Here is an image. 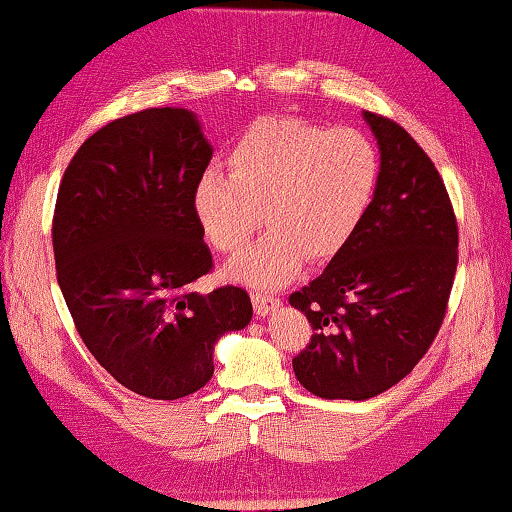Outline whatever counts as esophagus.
<instances>
[{
  "instance_id": "esophagus-1",
  "label": "esophagus",
  "mask_w": 512,
  "mask_h": 512,
  "mask_svg": "<svg viewBox=\"0 0 512 512\" xmlns=\"http://www.w3.org/2000/svg\"><path fill=\"white\" fill-rule=\"evenodd\" d=\"M252 303H254V310L260 318H265L272 314L276 307H281V298H276L274 294H263V292H254L252 294Z\"/></svg>"
}]
</instances>
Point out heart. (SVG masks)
<instances>
[{
	"label": "heart",
	"mask_w": 512,
	"mask_h": 512,
	"mask_svg": "<svg viewBox=\"0 0 512 512\" xmlns=\"http://www.w3.org/2000/svg\"><path fill=\"white\" fill-rule=\"evenodd\" d=\"M229 171L207 169L194 214L209 245L234 254L263 223L267 234L225 267L234 283L272 289L305 258L330 260L350 243L372 205L379 160L354 129H323L296 115H265L240 133Z\"/></svg>",
	"instance_id": "heart-1"
}]
</instances>
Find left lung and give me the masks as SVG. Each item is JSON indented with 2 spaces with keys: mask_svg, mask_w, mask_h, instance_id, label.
<instances>
[{
  "mask_svg": "<svg viewBox=\"0 0 512 512\" xmlns=\"http://www.w3.org/2000/svg\"><path fill=\"white\" fill-rule=\"evenodd\" d=\"M361 115L379 147L372 205L323 274L289 296L314 330L294 374L321 399L365 401L410 374L457 269V220L435 165L397 122Z\"/></svg>",
  "mask_w": 512,
  "mask_h": 512,
  "instance_id": "left-lung-1",
  "label": "left lung"
}]
</instances>
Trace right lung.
Returning <instances> with one entry per match:
<instances>
[{"label": "right lung", "mask_w": 512, "mask_h": 512, "mask_svg": "<svg viewBox=\"0 0 512 512\" xmlns=\"http://www.w3.org/2000/svg\"><path fill=\"white\" fill-rule=\"evenodd\" d=\"M211 153L194 111L147 109L93 133L57 191V283L77 332L115 381L149 399L200 390L220 336L254 314L240 287L191 289L211 269L194 214Z\"/></svg>", "instance_id": "1"}]
</instances>
